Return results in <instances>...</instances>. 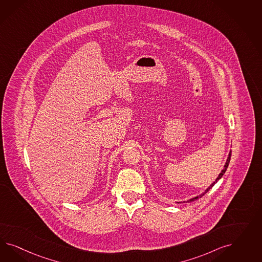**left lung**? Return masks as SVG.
Segmentation results:
<instances>
[{
    "label": "left lung",
    "mask_w": 262,
    "mask_h": 262,
    "mask_svg": "<svg viewBox=\"0 0 262 262\" xmlns=\"http://www.w3.org/2000/svg\"><path fill=\"white\" fill-rule=\"evenodd\" d=\"M230 157H231V151H230V152H229V157H228V159H227V161H226V164L224 165V169H223L222 171H221V173L219 174V176H218V178L215 180V182H213V183H211L207 188H206V190L205 191V192H203L201 195H199V196H196V197H194V198L190 199V200H188V201H186V202H193V201H195V200H197V199L201 198V197H203L205 194H206V192L207 191H209V189H211L212 188V186L214 185L215 183H217L221 178H222L223 176H224V174H225V172L227 171V168H228V166H229V163H230ZM182 203V202H181ZM183 203H185V202H183ZM178 204H180L179 202H178Z\"/></svg>",
    "instance_id": "1"
}]
</instances>
